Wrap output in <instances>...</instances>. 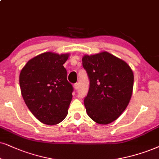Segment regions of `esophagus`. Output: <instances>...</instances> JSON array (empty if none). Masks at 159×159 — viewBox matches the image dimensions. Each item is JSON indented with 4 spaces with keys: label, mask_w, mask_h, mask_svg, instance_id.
I'll return each mask as SVG.
<instances>
[{
    "label": "esophagus",
    "mask_w": 159,
    "mask_h": 159,
    "mask_svg": "<svg viewBox=\"0 0 159 159\" xmlns=\"http://www.w3.org/2000/svg\"><path fill=\"white\" fill-rule=\"evenodd\" d=\"M73 87H74V89H75V90H78V84L76 83V84H74Z\"/></svg>",
    "instance_id": "34e87169"
}]
</instances>
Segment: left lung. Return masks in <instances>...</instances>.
<instances>
[{
  "mask_svg": "<svg viewBox=\"0 0 159 159\" xmlns=\"http://www.w3.org/2000/svg\"><path fill=\"white\" fill-rule=\"evenodd\" d=\"M82 61L89 78V89L84 98L86 113L98 124L111 123L129 103L133 71L125 61L106 51L84 55Z\"/></svg>",
  "mask_w": 159,
  "mask_h": 159,
  "instance_id": "1",
  "label": "left lung"
}]
</instances>
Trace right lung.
<instances>
[{"label": "right lung", "instance_id": "add662e5", "mask_svg": "<svg viewBox=\"0 0 159 159\" xmlns=\"http://www.w3.org/2000/svg\"><path fill=\"white\" fill-rule=\"evenodd\" d=\"M70 53L45 52L30 59L21 70L20 86L29 109L48 125L59 124L67 115L73 88L63 65Z\"/></svg>", "mask_w": 159, "mask_h": 159}]
</instances>
